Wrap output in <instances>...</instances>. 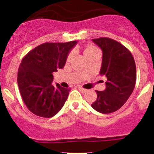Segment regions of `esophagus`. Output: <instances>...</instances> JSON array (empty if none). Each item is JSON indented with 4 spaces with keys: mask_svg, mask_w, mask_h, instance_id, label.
<instances>
[{
    "mask_svg": "<svg viewBox=\"0 0 154 154\" xmlns=\"http://www.w3.org/2000/svg\"><path fill=\"white\" fill-rule=\"evenodd\" d=\"M78 89H79V90L81 92H82V93H84V92H86V89H83V88H82V87H79Z\"/></svg>",
    "mask_w": 154,
    "mask_h": 154,
    "instance_id": "34e87169",
    "label": "esophagus"
}]
</instances>
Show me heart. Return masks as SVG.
<instances>
[{
	"label": "heart",
	"instance_id": "obj_1",
	"mask_svg": "<svg viewBox=\"0 0 154 154\" xmlns=\"http://www.w3.org/2000/svg\"><path fill=\"white\" fill-rule=\"evenodd\" d=\"M97 54H99V51L93 45L86 46L83 50V55L85 57V58H88L89 56H92V55H97ZM71 58H72V55H69V57H68V60H70Z\"/></svg>",
	"mask_w": 154,
	"mask_h": 154
}]
</instances>
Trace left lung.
<instances>
[{"mask_svg": "<svg viewBox=\"0 0 154 154\" xmlns=\"http://www.w3.org/2000/svg\"><path fill=\"white\" fill-rule=\"evenodd\" d=\"M103 51L99 74L107 79L106 89L96 91L97 99L91 106L100 113L116 112L125 104L135 87L137 71L130 51L108 38L92 39Z\"/></svg>", "mask_w": 154, "mask_h": 154, "instance_id": "obj_1", "label": "left lung"}]
</instances>
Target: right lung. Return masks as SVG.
Returning <instances> with one entry per match:
<instances>
[{
  "instance_id": "right-lung-1",
  "label": "right lung",
  "mask_w": 154,
  "mask_h": 154,
  "mask_svg": "<svg viewBox=\"0 0 154 154\" xmlns=\"http://www.w3.org/2000/svg\"><path fill=\"white\" fill-rule=\"evenodd\" d=\"M76 41L45 43L30 51L19 66L17 85L23 101L32 113L41 117L56 115L67 100L70 89L52 84L53 73L63 69Z\"/></svg>"
}]
</instances>
